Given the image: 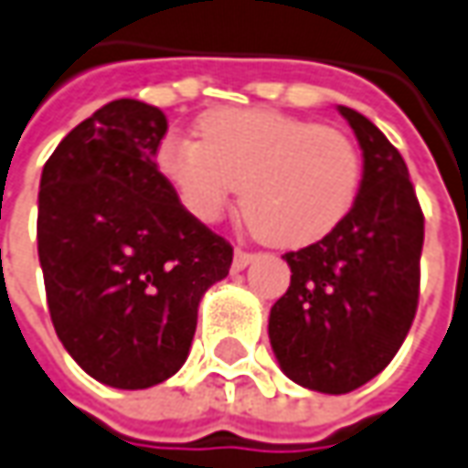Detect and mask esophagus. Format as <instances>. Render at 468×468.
I'll use <instances>...</instances> for the list:
<instances>
[{
	"instance_id": "34e87169",
	"label": "esophagus",
	"mask_w": 468,
	"mask_h": 468,
	"mask_svg": "<svg viewBox=\"0 0 468 468\" xmlns=\"http://www.w3.org/2000/svg\"><path fill=\"white\" fill-rule=\"evenodd\" d=\"M255 258H258L255 252H244V250H237V252H234V268H237V271H244V268L255 261Z\"/></svg>"
}]
</instances>
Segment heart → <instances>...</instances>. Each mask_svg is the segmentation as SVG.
Returning <instances> with one entry per match:
<instances>
[{"mask_svg": "<svg viewBox=\"0 0 468 468\" xmlns=\"http://www.w3.org/2000/svg\"><path fill=\"white\" fill-rule=\"evenodd\" d=\"M197 127L200 137L169 135L155 155L197 221H216L239 187L247 221L286 250L323 239L349 216L362 161L344 133L276 109H213Z\"/></svg>", "mask_w": 468, "mask_h": 468, "instance_id": "1", "label": "heart"}]
</instances>
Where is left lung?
Here are the masks:
<instances>
[{
	"mask_svg": "<svg viewBox=\"0 0 468 468\" xmlns=\"http://www.w3.org/2000/svg\"><path fill=\"white\" fill-rule=\"evenodd\" d=\"M362 148L349 216L320 242L286 252V294L268 335L289 380L320 393L365 386L401 349L420 302L424 216L401 154L367 117L338 106Z\"/></svg>",
	"mask_w": 468,
	"mask_h": 468,
	"instance_id": "1",
	"label": "left lung"
}]
</instances>
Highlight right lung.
I'll return each instance as SVG.
<instances>
[{
	"label": "right lung",
	"instance_id": "obj_1",
	"mask_svg": "<svg viewBox=\"0 0 468 468\" xmlns=\"http://www.w3.org/2000/svg\"><path fill=\"white\" fill-rule=\"evenodd\" d=\"M169 122L101 106L57 145L38 189V261L54 331L99 383L140 390L185 365L207 289L234 250L179 203L155 151Z\"/></svg>",
	"mask_w": 468,
	"mask_h": 468
}]
</instances>
